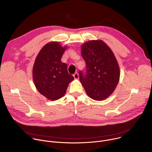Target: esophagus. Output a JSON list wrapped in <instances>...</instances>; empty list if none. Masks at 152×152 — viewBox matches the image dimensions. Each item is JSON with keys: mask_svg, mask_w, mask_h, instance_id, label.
<instances>
[{"mask_svg": "<svg viewBox=\"0 0 152 152\" xmlns=\"http://www.w3.org/2000/svg\"><path fill=\"white\" fill-rule=\"evenodd\" d=\"M73 77H74L75 79H79V75H78V73H75L73 75Z\"/></svg>", "mask_w": 152, "mask_h": 152, "instance_id": "1", "label": "esophagus"}]
</instances>
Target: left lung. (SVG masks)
I'll return each instance as SVG.
<instances>
[{"mask_svg": "<svg viewBox=\"0 0 152 152\" xmlns=\"http://www.w3.org/2000/svg\"><path fill=\"white\" fill-rule=\"evenodd\" d=\"M81 55L86 63V74L79 72V79L86 94L97 101L107 99L114 91L120 76L113 52L102 40L96 39L82 44Z\"/></svg>", "mask_w": 152, "mask_h": 152, "instance_id": "1", "label": "left lung"}]
</instances>
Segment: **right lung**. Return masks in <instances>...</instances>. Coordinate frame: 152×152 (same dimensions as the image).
<instances>
[{"label": "right lung", "mask_w": 152, "mask_h": 152, "mask_svg": "<svg viewBox=\"0 0 152 152\" xmlns=\"http://www.w3.org/2000/svg\"><path fill=\"white\" fill-rule=\"evenodd\" d=\"M67 46L58 41H51L42 48L37 55L32 69L34 85L38 92L48 100H56L66 93L69 84L73 80L67 66L61 62Z\"/></svg>", "instance_id": "1"}]
</instances>
